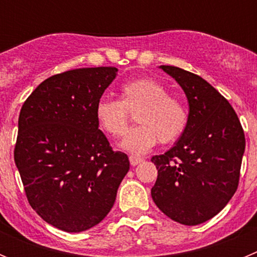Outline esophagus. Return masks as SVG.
Masks as SVG:
<instances>
[{
	"mask_svg": "<svg viewBox=\"0 0 257 257\" xmlns=\"http://www.w3.org/2000/svg\"><path fill=\"white\" fill-rule=\"evenodd\" d=\"M143 158L142 157H138V156H130V163L131 166H136V165H139V163L143 162Z\"/></svg>",
	"mask_w": 257,
	"mask_h": 257,
	"instance_id": "34e87169",
	"label": "esophagus"
}]
</instances>
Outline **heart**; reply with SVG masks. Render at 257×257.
I'll use <instances>...</instances> for the list:
<instances>
[{
	"label": "heart",
	"instance_id": "1",
	"mask_svg": "<svg viewBox=\"0 0 257 257\" xmlns=\"http://www.w3.org/2000/svg\"><path fill=\"white\" fill-rule=\"evenodd\" d=\"M131 113H136L138 126L127 131L121 148L134 154L148 152L158 140L162 144L176 142L189 123L187 104L170 95L163 83L149 77L124 83L119 100L105 97L95 106L97 123L113 138L123 135Z\"/></svg>",
	"mask_w": 257,
	"mask_h": 257
}]
</instances>
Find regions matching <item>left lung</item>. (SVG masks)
Wrapping results in <instances>:
<instances>
[{
	"label": "left lung",
	"instance_id": "obj_1",
	"mask_svg": "<svg viewBox=\"0 0 257 257\" xmlns=\"http://www.w3.org/2000/svg\"><path fill=\"white\" fill-rule=\"evenodd\" d=\"M189 103V123L176 144L152 157L158 170L152 198L166 216L198 225L220 212L238 188L246 139L237 113L207 81L171 65Z\"/></svg>",
	"mask_w": 257,
	"mask_h": 257
}]
</instances>
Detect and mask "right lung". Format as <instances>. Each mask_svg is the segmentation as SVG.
Returning <instances> with one entry per match:
<instances>
[{"label": "right lung", "instance_id": "right-lung-1", "mask_svg": "<svg viewBox=\"0 0 257 257\" xmlns=\"http://www.w3.org/2000/svg\"><path fill=\"white\" fill-rule=\"evenodd\" d=\"M118 69L78 68L45 79L22 106L14 160L29 205L69 233L87 230L113 207L130 169L99 130L95 106Z\"/></svg>", "mask_w": 257, "mask_h": 257}]
</instances>
